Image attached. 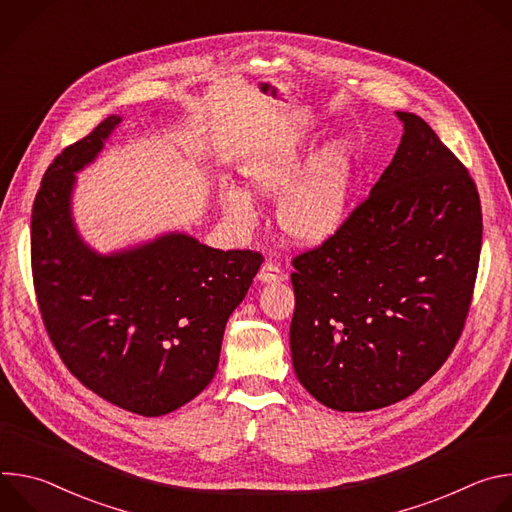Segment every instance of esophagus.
<instances>
[{
	"instance_id": "34e87169",
	"label": "esophagus",
	"mask_w": 512,
	"mask_h": 512,
	"mask_svg": "<svg viewBox=\"0 0 512 512\" xmlns=\"http://www.w3.org/2000/svg\"><path fill=\"white\" fill-rule=\"evenodd\" d=\"M287 277V273L281 269V265L279 263H275L273 259H267L265 263H263V267L259 269V279L261 281H267V283H271V281H283Z\"/></svg>"
}]
</instances>
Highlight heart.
Instances as JSON below:
<instances>
[{"label": "heart", "instance_id": "1", "mask_svg": "<svg viewBox=\"0 0 512 512\" xmlns=\"http://www.w3.org/2000/svg\"><path fill=\"white\" fill-rule=\"evenodd\" d=\"M312 150L302 141H283L249 162L245 176L255 194L271 196L302 175L277 202L275 216L281 231L302 243H316L332 235L342 223L352 192V160L342 145H332L313 166ZM227 210L249 221V198L231 190L225 196Z\"/></svg>", "mask_w": 512, "mask_h": 512}]
</instances>
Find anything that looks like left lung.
<instances>
[{
  "label": "left lung",
  "mask_w": 512,
  "mask_h": 512,
  "mask_svg": "<svg viewBox=\"0 0 512 512\" xmlns=\"http://www.w3.org/2000/svg\"><path fill=\"white\" fill-rule=\"evenodd\" d=\"M371 194L291 259L300 383L336 411L415 393L458 344L478 275L482 208L466 166L417 115Z\"/></svg>",
  "instance_id": "1"
}]
</instances>
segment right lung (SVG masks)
I'll use <instances>...</instances> for the list:
<instances>
[{
  "label": "right lung",
  "instance_id": "obj_1",
  "mask_svg": "<svg viewBox=\"0 0 512 512\" xmlns=\"http://www.w3.org/2000/svg\"><path fill=\"white\" fill-rule=\"evenodd\" d=\"M121 119L111 115L52 160L32 206L38 310L64 367L105 401L160 417L214 377L229 316L263 255L221 251L186 235L95 255L70 221V190Z\"/></svg>",
  "mask_w": 512,
  "mask_h": 512
}]
</instances>
